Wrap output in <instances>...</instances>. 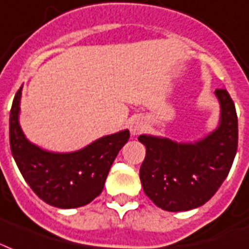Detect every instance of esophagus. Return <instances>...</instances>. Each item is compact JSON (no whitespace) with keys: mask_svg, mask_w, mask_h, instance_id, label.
I'll return each instance as SVG.
<instances>
[{"mask_svg":"<svg viewBox=\"0 0 249 249\" xmlns=\"http://www.w3.org/2000/svg\"><path fill=\"white\" fill-rule=\"evenodd\" d=\"M146 128V123L145 120L140 116L133 117L132 120H130V124H129V129H130V133H132L133 136H137L140 133H142L145 130Z\"/></svg>","mask_w":249,"mask_h":249,"instance_id":"34e87169","label":"esophagus"}]
</instances>
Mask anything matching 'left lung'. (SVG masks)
<instances>
[{
	"mask_svg": "<svg viewBox=\"0 0 249 249\" xmlns=\"http://www.w3.org/2000/svg\"><path fill=\"white\" fill-rule=\"evenodd\" d=\"M219 124L195 142L141 134L146 147L140 179L146 196L167 212H187L208 202L230 172L238 150V116L226 89L215 90Z\"/></svg>",
	"mask_w": 249,
	"mask_h": 249,
	"instance_id": "1",
	"label": "left lung"
}]
</instances>
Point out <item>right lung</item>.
I'll return each mask as SVG.
<instances>
[{
    "instance_id": "obj_1",
    "label": "right lung",
    "mask_w": 249,
    "mask_h": 249,
    "mask_svg": "<svg viewBox=\"0 0 249 249\" xmlns=\"http://www.w3.org/2000/svg\"><path fill=\"white\" fill-rule=\"evenodd\" d=\"M22 87L15 94L10 111V147L24 180L48 205L73 209L90 204L103 191L108 172L121 147L128 142L129 130L96 140L73 153H52L26 138L19 125Z\"/></svg>"
}]
</instances>
